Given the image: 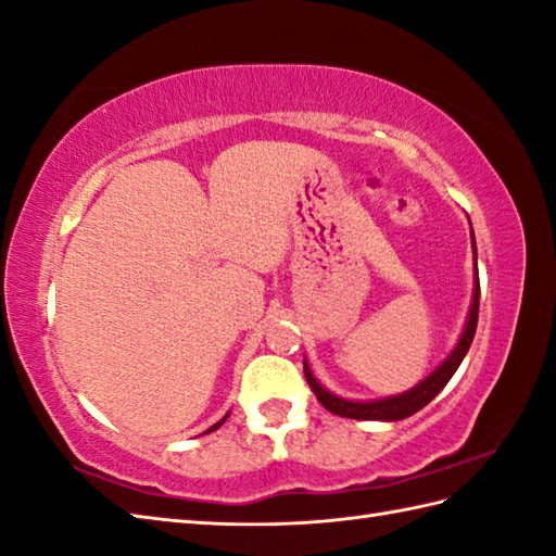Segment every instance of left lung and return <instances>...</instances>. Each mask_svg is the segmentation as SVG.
<instances>
[{"label":"left lung","instance_id":"1","mask_svg":"<svg viewBox=\"0 0 556 556\" xmlns=\"http://www.w3.org/2000/svg\"><path fill=\"white\" fill-rule=\"evenodd\" d=\"M470 233H473V231H470ZM473 251H476V239H473ZM476 260H478V255H476ZM476 269H478V263H476ZM478 308H480V279H476L473 305H470L466 329H464V334H460L456 349L452 351V356H448L440 365V368H437L428 377V380H422L418 387H413L410 392H406V394L382 399V401H346V399H339L332 392H327V389L315 380L311 368H308V363L303 361L305 380H308L317 401H320V404L329 413H334V416L356 418V420H401V418H408V416H413V413H418L422 406H428L430 401L442 392L444 384L452 380V375L456 372L460 361H464L470 344H473L476 327H478Z\"/></svg>","mask_w":556,"mask_h":556}]
</instances>
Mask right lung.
I'll use <instances>...</instances> for the list:
<instances>
[{
	"label": "right lung",
	"mask_w": 556,
	"mask_h": 556,
	"mask_svg": "<svg viewBox=\"0 0 556 556\" xmlns=\"http://www.w3.org/2000/svg\"><path fill=\"white\" fill-rule=\"evenodd\" d=\"M227 418H229V413H227V416H224V418H222V420H219V422H217V425H212V428H210V430H207V432H212V430H217V428H219V425H222V422H224V420H227Z\"/></svg>",
	"instance_id": "right-lung-1"
}]
</instances>
